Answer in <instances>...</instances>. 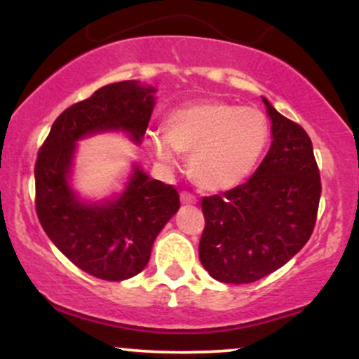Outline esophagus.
<instances>
[{
    "instance_id": "obj_1",
    "label": "esophagus",
    "mask_w": 359,
    "mask_h": 359,
    "mask_svg": "<svg viewBox=\"0 0 359 359\" xmlns=\"http://www.w3.org/2000/svg\"><path fill=\"white\" fill-rule=\"evenodd\" d=\"M180 203L185 204V205H192V204L197 203V199L192 196V194L182 192V194H180Z\"/></svg>"
}]
</instances>
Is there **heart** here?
<instances>
[{
	"label": "heart",
	"mask_w": 359,
	"mask_h": 359,
	"mask_svg": "<svg viewBox=\"0 0 359 359\" xmlns=\"http://www.w3.org/2000/svg\"><path fill=\"white\" fill-rule=\"evenodd\" d=\"M165 135L151 133L148 147L163 165L177 167L189 156V174L201 189L224 192L245 182L258 165L269 121L262 111L226 101H199L168 113Z\"/></svg>",
	"instance_id": "b5f03b06"
}]
</instances>
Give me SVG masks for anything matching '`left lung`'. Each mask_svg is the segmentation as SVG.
I'll return each mask as SVG.
<instances>
[{
	"mask_svg": "<svg viewBox=\"0 0 359 359\" xmlns=\"http://www.w3.org/2000/svg\"><path fill=\"white\" fill-rule=\"evenodd\" d=\"M271 145L248 182L203 199L199 258L222 283H251L278 270L311 238L320 199L312 142L262 97Z\"/></svg>",
	"mask_w": 359,
	"mask_h": 359,
	"instance_id": "obj_1",
	"label": "left lung"
}]
</instances>
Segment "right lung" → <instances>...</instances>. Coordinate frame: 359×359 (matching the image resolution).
Returning <instances> with one entry per match:
<instances>
[{
    "label": "right lung",
    "mask_w": 359,
    "mask_h": 359,
    "mask_svg": "<svg viewBox=\"0 0 359 359\" xmlns=\"http://www.w3.org/2000/svg\"><path fill=\"white\" fill-rule=\"evenodd\" d=\"M156 89L123 81L97 89L53 121L35 163L36 216L43 231L76 266L101 280L121 282L150 259L163 226L179 211V192L151 179L138 162L118 192L89 199L74 189L79 142L123 133L140 145L155 108Z\"/></svg>",
    "instance_id": "right-lung-1"
}]
</instances>
